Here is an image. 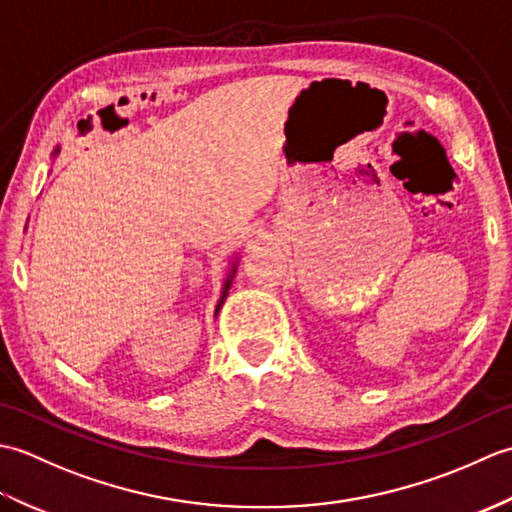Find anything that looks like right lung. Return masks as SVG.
<instances>
[{
    "instance_id": "1",
    "label": "right lung",
    "mask_w": 512,
    "mask_h": 512,
    "mask_svg": "<svg viewBox=\"0 0 512 512\" xmlns=\"http://www.w3.org/2000/svg\"><path fill=\"white\" fill-rule=\"evenodd\" d=\"M233 273H235V270H233ZM228 286H231V277H228V281H226V286H224V295H222V301H224V297H226V290H228ZM222 301H220V303H217V310H220V306H222Z\"/></svg>"
}]
</instances>
